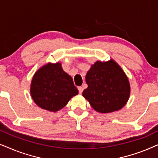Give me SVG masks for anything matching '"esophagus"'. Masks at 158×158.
Wrapping results in <instances>:
<instances>
[{
  "instance_id": "obj_1",
  "label": "esophagus",
  "mask_w": 158,
  "mask_h": 158,
  "mask_svg": "<svg viewBox=\"0 0 158 158\" xmlns=\"http://www.w3.org/2000/svg\"><path fill=\"white\" fill-rule=\"evenodd\" d=\"M77 88H78V90H79L80 94H82V92H83V88L81 87V86H80V87H78Z\"/></svg>"
}]
</instances>
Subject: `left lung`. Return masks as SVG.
I'll use <instances>...</instances> for the list:
<instances>
[{"mask_svg": "<svg viewBox=\"0 0 158 158\" xmlns=\"http://www.w3.org/2000/svg\"><path fill=\"white\" fill-rule=\"evenodd\" d=\"M88 88L83 96L100 113L118 111L126 105L130 95L128 77L113 60L97 61L85 76Z\"/></svg>", "mask_w": 158, "mask_h": 158, "instance_id": "left-lung-1", "label": "left lung"}]
</instances>
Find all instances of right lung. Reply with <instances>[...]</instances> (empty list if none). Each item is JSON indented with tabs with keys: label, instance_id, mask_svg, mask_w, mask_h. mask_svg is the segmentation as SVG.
Wrapping results in <instances>:
<instances>
[{
	"label": "right lung",
	"instance_id": "1",
	"mask_svg": "<svg viewBox=\"0 0 158 158\" xmlns=\"http://www.w3.org/2000/svg\"><path fill=\"white\" fill-rule=\"evenodd\" d=\"M30 93L36 105L49 111L65 106L78 94L73 78L62 70L61 63H48L39 69L31 83Z\"/></svg>",
	"mask_w": 158,
	"mask_h": 158
}]
</instances>
